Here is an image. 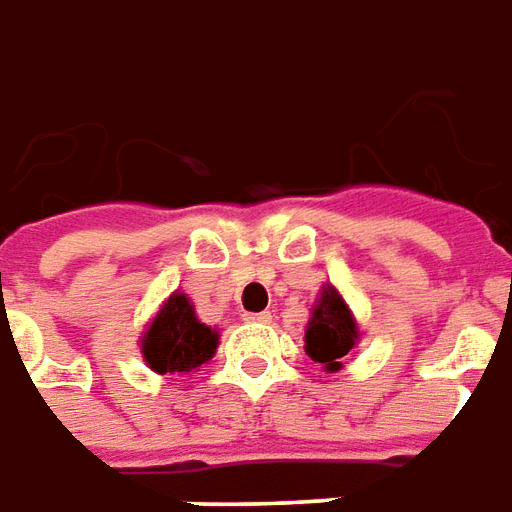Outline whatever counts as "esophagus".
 <instances>
[{
  "label": "esophagus",
  "instance_id": "1",
  "mask_svg": "<svg viewBox=\"0 0 512 512\" xmlns=\"http://www.w3.org/2000/svg\"><path fill=\"white\" fill-rule=\"evenodd\" d=\"M242 320H245V322H259V325H267V322L273 320V314H270V311H262V314H245Z\"/></svg>",
  "mask_w": 512,
  "mask_h": 512
}]
</instances>
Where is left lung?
Wrapping results in <instances>:
<instances>
[{"label": "left lung", "mask_w": 512, "mask_h": 512, "mask_svg": "<svg viewBox=\"0 0 512 512\" xmlns=\"http://www.w3.org/2000/svg\"><path fill=\"white\" fill-rule=\"evenodd\" d=\"M303 342H306L308 358L325 366V372H339L344 355L361 342L353 311L333 284H325L320 289V297L308 317Z\"/></svg>", "instance_id": "left-lung-1"}]
</instances>
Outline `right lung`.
<instances>
[{"mask_svg": "<svg viewBox=\"0 0 512 512\" xmlns=\"http://www.w3.org/2000/svg\"><path fill=\"white\" fill-rule=\"evenodd\" d=\"M217 344L220 331L198 320L190 297L176 289L146 325L140 353L157 375H187L212 361Z\"/></svg>", "mask_w": 512, "mask_h": 512, "instance_id": "1", "label": "right lung"}]
</instances>
